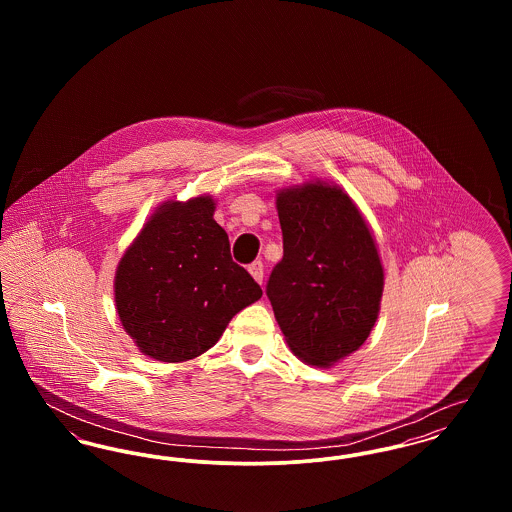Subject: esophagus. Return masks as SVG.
Masks as SVG:
<instances>
[{"label": "esophagus", "instance_id": "34e87169", "mask_svg": "<svg viewBox=\"0 0 512 512\" xmlns=\"http://www.w3.org/2000/svg\"><path fill=\"white\" fill-rule=\"evenodd\" d=\"M249 272H251V276L259 282V284H263V276H265V267H263V263L261 261H255V263H251L249 265Z\"/></svg>", "mask_w": 512, "mask_h": 512}]
</instances>
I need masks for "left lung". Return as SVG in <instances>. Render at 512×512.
<instances>
[{
    "mask_svg": "<svg viewBox=\"0 0 512 512\" xmlns=\"http://www.w3.org/2000/svg\"><path fill=\"white\" fill-rule=\"evenodd\" d=\"M284 257L267 295L293 353L330 366L365 343L384 292L374 238L338 186L307 182L276 197Z\"/></svg>",
    "mask_w": 512,
    "mask_h": 512,
    "instance_id": "1",
    "label": "left lung"
}]
</instances>
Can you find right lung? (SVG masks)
<instances>
[{
    "label": "right lung",
    "instance_id": "1",
    "mask_svg": "<svg viewBox=\"0 0 512 512\" xmlns=\"http://www.w3.org/2000/svg\"><path fill=\"white\" fill-rule=\"evenodd\" d=\"M213 213L209 195L163 203L119 263L117 313L151 359L182 363L205 353L232 317L263 295L232 261Z\"/></svg>",
    "mask_w": 512,
    "mask_h": 512
}]
</instances>
